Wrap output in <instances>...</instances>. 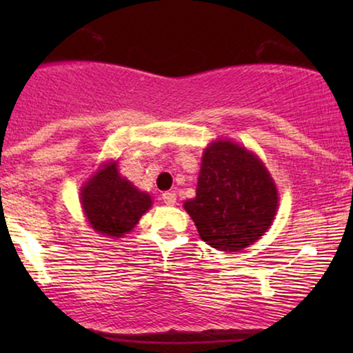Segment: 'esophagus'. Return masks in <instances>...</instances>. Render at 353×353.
<instances>
[{
	"mask_svg": "<svg viewBox=\"0 0 353 353\" xmlns=\"http://www.w3.org/2000/svg\"><path fill=\"white\" fill-rule=\"evenodd\" d=\"M162 199L167 205H173L176 202V194L173 191H167V192H163V194H162Z\"/></svg>",
	"mask_w": 353,
	"mask_h": 353,
	"instance_id": "esophagus-1",
	"label": "esophagus"
}]
</instances>
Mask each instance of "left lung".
<instances>
[{"mask_svg": "<svg viewBox=\"0 0 353 353\" xmlns=\"http://www.w3.org/2000/svg\"><path fill=\"white\" fill-rule=\"evenodd\" d=\"M185 209L210 248L236 252L270 228L278 209L276 186L262 162L231 141L205 149L196 197Z\"/></svg>", "mask_w": 353, "mask_h": 353, "instance_id": "obj_1", "label": "left lung"}]
</instances>
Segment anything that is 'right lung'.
Segmentation results:
<instances>
[{
  "label": "right lung",
  "instance_id": "add662e5",
  "mask_svg": "<svg viewBox=\"0 0 353 353\" xmlns=\"http://www.w3.org/2000/svg\"><path fill=\"white\" fill-rule=\"evenodd\" d=\"M81 205L90 225L105 236L128 233L151 207V196L119 175L117 163L99 170L81 190Z\"/></svg>",
  "mask_w": 353,
  "mask_h": 353
}]
</instances>
